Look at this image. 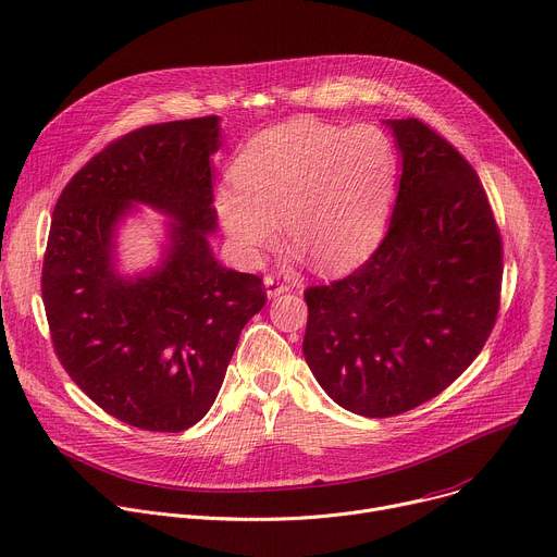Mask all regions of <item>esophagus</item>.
<instances>
[{
	"instance_id": "esophagus-1",
	"label": "esophagus",
	"mask_w": 557,
	"mask_h": 557,
	"mask_svg": "<svg viewBox=\"0 0 557 557\" xmlns=\"http://www.w3.org/2000/svg\"><path fill=\"white\" fill-rule=\"evenodd\" d=\"M264 288H267V297H269V299H273V297H277V295H282V293L288 290V286H286L280 277H273V275H267V277H264Z\"/></svg>"
}]
</instances>
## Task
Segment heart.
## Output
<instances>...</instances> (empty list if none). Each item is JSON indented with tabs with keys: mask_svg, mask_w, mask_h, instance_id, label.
Listing matches in <instances>:
<instances>
[{
	"mask_svg": "<svg viewBox=\"0 0 557 557\" xmlns=\"http://www.w3.org/2000/svg\"><path fill=\"white\" fill-rule=\"evenodd\" d=\"M231 175L235 186L218 188L215 211L242 258L275 246L282 218L288 242L315 269L346 273L384 235L397 150L373 124L342 128L295 117L252 137Z\"/></svg>",
	"mask_w": 557,
	"mask_h": 557,
	"instance_id": "heart-1",
	"label": "heart"
}]
</instances>
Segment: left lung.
Returning a JSON list of instances; mask_svg holds the SVG:
<instances>
[{
  "mask_svg": "<svg viewBox=\"0 0 557 557\" xmlns=\"http://www.w3.org/2000/svg\"><path fill=\"white\" fill-rule=\"evenodd\" d=\"M399 188L377 250L311 286L301 350L326 395L364 418L407 413L478 358L499 309L502 239L471 164L420 120H386Z\"/></svg>",
  "mask_w": 557,
  "mask_h": 557,
  "instance_id": "1",
  "label": "left lung"
}]
</instances>
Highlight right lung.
I'll return each mask as SVG.
<instances>
[{
  "label": "right lung",
  "mask_w": 557,
  "mask_h": 557,
  "mask_svg": "<svg viewBox=\"0 0 557 557\" xmlns=\"http://www.w3.org/2000/svg\"><path fill=\"white\" fill-rule=\"evenodd\" d=\"M220 117L137 128L97 153L62 190L50 222L41 297L71 380L109 416L180 433L209 413L262 280L222 267L211 156ZM135 203L171 220L163 258L124 276L116 233Z\"/></svg>",
  "instance_id": "obj_1"
}]
</instances>
